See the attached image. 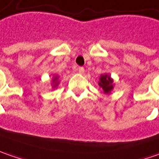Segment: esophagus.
<instances>
[{
    "label": "esophagus",
    "instance_id": "esophagus-1",
    "mask_svg": "<svg viewBox=\"0 0 159 159\" xmlns=\"http://www.w3.org/2000/svg\"><path fill=\"white\" fill-rule=\"evenodd\" d=\"M78 71H79L80 74H82V73H84V71H85V69H84L83 67H79V68H78Z\"/></svg>",
    "mask_w": 159,
    "mask_h": 159
}]
</instances>
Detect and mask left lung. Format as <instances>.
I'll return each mask as SVG.
<instances>
[{
    "mask_svg": "<svg viewBox=\"0 0 159 159\" xmlns=\"http://www.w3.org/2000/svg\"><path fill=\"white\" fill-rule=\"evenodd\" d=\"M98 85L103 90L104 94H110L113 89V80L108 74H102L100 76Z\"/></svg>",
    "mask_w": 159,
    "mask_h": 159,
    "instance_id": "1",
    "label": "left lung"
}]
</instances>
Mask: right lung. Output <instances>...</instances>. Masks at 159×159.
Instances as JSON below:
<instances>
[{
	"instance_id": "add662e5",
	"label": "right lung",
	"mask_w": 159,
	"mask_h": 159,
	"mask_svg": "<svg viewBox=\"0 0 159 159\" xmlns=\"http://www.w3.org/2000/svg\"><path fill=\"white\" fill-rule=\"evenodd\" d=\"M58 83H59V81H58V77L55 76V77H54V79H53V80H52L53 88H56V87H57V86L58 85Z\"/></svg>"
}]
</instances>
